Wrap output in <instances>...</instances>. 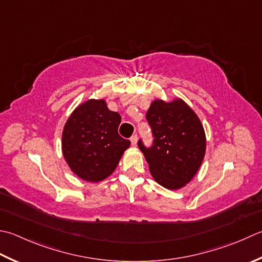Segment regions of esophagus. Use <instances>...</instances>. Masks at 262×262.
<instances>
[{
    "instance_id": "obj_1",
    "label": "esophagus",
    "mask_w": 262,
    "mask_h": 262,
    "mask_svg": "<svg viewBox=\"0 0 262 262\" xmlns=\"http://www.w3.org/2000/svg\"><path fill=\"white\" fill-rule=\"evenodd\" d=\"M137 141H138L137 135H133V136L130 137V142H132V145H133V146H136V145H137Z\"/></svg>"
}]
</instances>
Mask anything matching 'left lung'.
<instances>
[{
  "label": "left lung",
  "instance_id": "obj_1",
  "mask_svg": "<svg viewBox=\"0 0 262 262\" xmlns=\"http://www.w3.org/2000/svg\"><path fill=\"white\" fill-rule=\"evenodd\" d=\"M155 144L138 147L144 155L155 181L176 191L185 187L201 167L207 148L206 132L191 106L179 97L156 99L146 112Z\"/></svg>",
  "mask_w": 262,
  "mask_h": 262
}]
</instances>
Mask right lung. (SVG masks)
Instances as JSON below:
<instances>
[{"label": "right lung", "mask_w": 262, "mask_h": 262, "mask_svg": "<svg viewBox=\"0 0 262 262\" xmlns=\"http://www.w3.org/2000/svg\"><path fill=\"white\" fill-rule=\"evenodd\" d=\"M121 117L109 110L104 99H90L76 106L62 130L61 148L77 177L99 183L109 177L130 142L118 134Z\"/></svg>", "instance_id": "1"}]
</instances>
